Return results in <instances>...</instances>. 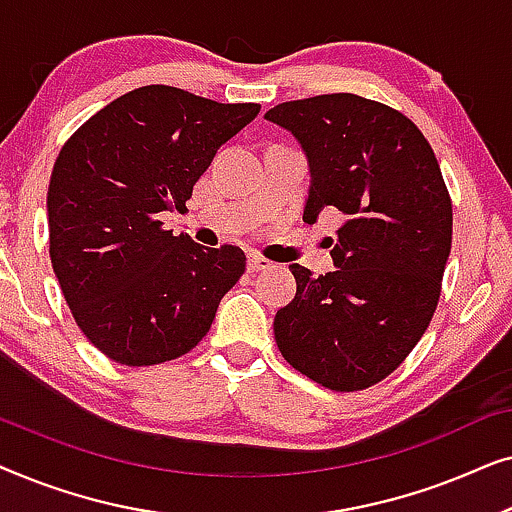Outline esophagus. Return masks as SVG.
<instances>
[{
  "label": "esophagus",
  "mask_w": 512,
  "mask_h": 512,
  "mask_svg": "<svg viewBox=\"0 0 512 512\" xmlns=\"http://www.w3.org/2000/svg\"><path fill=\"white\" fill-rule=\"evenodd\" d=\"M270 265L272 263L268 261V258H263V256H258V254H251L247 268H249V272H265V270H270Z\"/></svg>",
  "instance_id": "obj_1"
}]
</instances>
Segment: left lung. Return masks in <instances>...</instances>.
<instances>
[{"instance_id":"left-lung-1","label":"left lung","mask_w":512,"mask_h":512,"mask_svg":"<svg viewBox=\"0 0 512 512\" xmlns=\"http://www.w3.org/2000/svg\"><path fill=\"white\" fill-rule=\"evenodd\" d=\"M265 118L291 130L310 160L303 219L345 214L331 251L338 270L289 265L298 291L275 317L279 352L333 391L394 373L436 312L452 249V200L422 130L354 93L282 102Z\"/></svg>"}]
</instances>
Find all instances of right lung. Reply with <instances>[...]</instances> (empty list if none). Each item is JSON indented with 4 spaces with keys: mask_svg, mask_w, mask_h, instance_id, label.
<instances>
[{
    "mask_svg": "<svg viewBox=\"0 0 512 512\" xmlns=\"http://www.w3.org/2000/svg\"><path fill=\"white\" fill-rule=\"evenodd\" d=\"M261 104L172 86L109 102L67 139L48 184V254L83 335L121 366L179 359L247 270L240 247H200L160 214L186 209L216 149Z\"/></svg>",
    "mask_w": 512,
    "mask_h": 512,
    "instance_id": "right-lung-1",
    "label": "right lung"
}]
</instances>
